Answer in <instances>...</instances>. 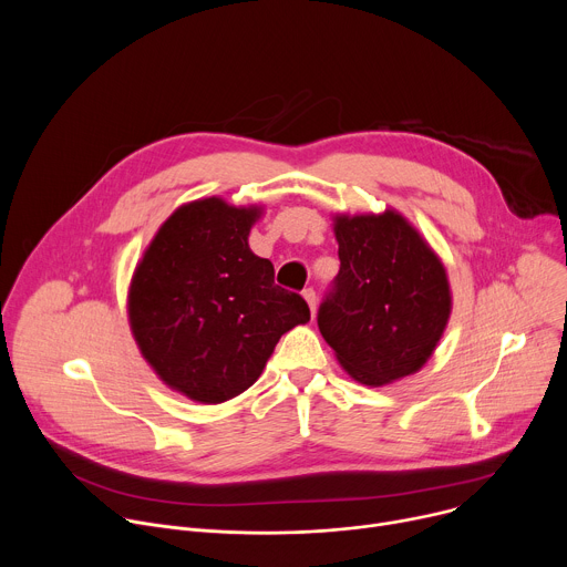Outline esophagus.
<instances>
[{
    "label": "esophagus",
    "instance_id": "1",
    "mask_svg": "<svg viewBox=\"0 0 567 567\" xmlns=\"http://www.w3.org/2000/svg\"><path fill=\"white\" fill-rule=\"evenodd\" d=\"M302 298L307 300V305H309V309H311V316H313V311H316V291H313L311 287H307V289L302 291Z\"/></svg>",
    "mask_w": 567,
    "mask_h": 567
}]
</instances>
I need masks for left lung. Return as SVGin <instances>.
I'll return each mask as SVG.
<instances>
[{
	"instance_id": "obj_1",
	"label": "left lung",
	"mask_w": 567,
	"mask_h": 567,
	"mask_svg": "<svg viewBox=\"0 0 567 567\" xmlns=\"http://www.w3.org/2000/svg\"><path fill=\"white\" fill-rule=\"evenodd\" d=\"M341 269L318 309V330L343 370L365 385L415 374L451 316L442 260L396 210L337 215Z\"/></svg>"
}]
</instances>
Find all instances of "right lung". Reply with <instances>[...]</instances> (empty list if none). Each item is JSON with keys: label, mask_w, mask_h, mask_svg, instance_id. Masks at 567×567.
<instances>
[{"label": "right lung", "mask_w": 567, "mask_h": 567, "mask_svg": "<svg viewBox=\"0 0 567 567\" xmlns=\"http://www.w3.org/2000/svg\"><path fill=\"white\" fill-rule=\"evenodd\" d=\"M262 208L219 197L179 206L145 249L127 296L134 341L158 379L199 403L251 388L285 332L309 320L249 249Z\"/></svg>", "instance_id": "obj_1"}]
</instances>
